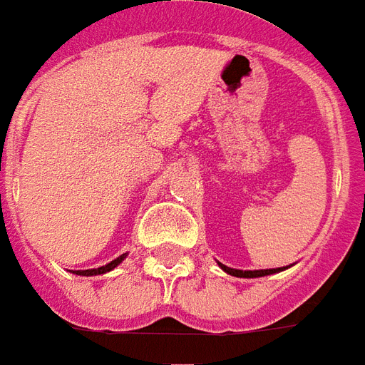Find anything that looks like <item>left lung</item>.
Listing matches in <instances>:
<instances>
[{"label":"left lung","mask_w":365,"mask_h":365,"mask_svg":"<svg viewBox=\"0 0 365 365\" xmlns=\"http://www.w3.org/2000/svg\"><path fill=\"white\" fill-rule=\"evenodd\" d=\"M218 265L222 269L226 271L228 275L232 277H244V279H253V277H265V275H273V273H279V271H283L285 267H277V269H255V271H244V269H234V267H228V265H224V263H220Z\"/></svg>","instance_id":"8db88e82"}]
</instances>
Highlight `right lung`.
<instances>
[{
	"label": "right lung",
	"instance_id": "1",
	"mask_svg": "<svg viewBox=\"0 0 365 365\" xmlns=\"http://www.w3.org/2000/svg\"><path fill=\"white\" fill-rule=\"evenodd\" d=\"M125 255L128 253H121L120 257H115L113 261H110V263H106V265H102V267H98V269H80V271H74L76 275H82V277H92V275H104V273H108V271L115 269L118 265H120L121 261L125 259Z\"/></svg>",
	"mask_w": 365,
	"mask_h": 365
}]
</instances>
